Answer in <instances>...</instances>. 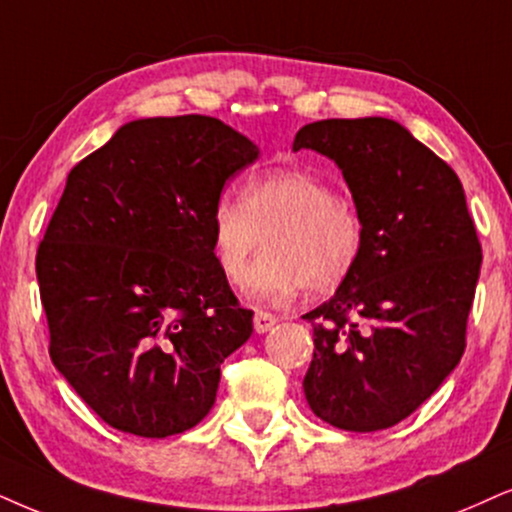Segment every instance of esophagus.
<instances>
[{"label":"esophagus","mask_w":512,"mask_h":512,"mask_svg":"<svg viewBox=\"0 0 512 512\" xmlns=\"http://www.w3.org/2000/svg\"><path fill=\"white\" fill-rule=\"evenodd\" d=\"M276 316L269 314V312H262V309H257L255 316H252V326H255L257 333H267L271 328L276 326Z\"/></svg>","instance_id":"esophagus-1"}]
</instances>
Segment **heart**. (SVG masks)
Here are the masks:
<instances>
[{"instance_id": "heart-1", "label": "heart", "mask_w": 512, "mask_h": 512, "mask_svg": "<svg viewBox=\"0 0 512 512\" xmlns=\"http://www.w3.org/2000/svg\"><path fill=\"white\" fill-rule=\"evenodd\" d=\"M265 236L268 255L247 267ZM215 262L260 302H283L307 288L331 293L357 267L364 219L331 181L295 167L250 174L241 198L222 196L210 212Z\"/></svg>"}]
</instances>
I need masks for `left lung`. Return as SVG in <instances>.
Returning a JSON list of instances; mask_svg holds the SVG:
<instances>
[{
	"label": "left lung",
	"instance_id": "obj_1",
	"mask_svg": "<svg viewBox=\"0 0 512 512\" xmlns=\"http://www.w3.org/2000/svg\"><path fill=\"white\" fill-rule=\"evenodd\" d=\"M300 148L340 167L364 219L357 267L304 314L314 328L304 397L333 428H392L465 352L482 245L461 179L387 118L312 122L295 134Z\"/></svg>",
	"mask_w": 512,
	"mask_h": 512
}]
</instances>
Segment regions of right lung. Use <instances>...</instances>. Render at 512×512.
<instances>
[{
  "mask_svg": "<svg viewBox=\"0 0 512 512\" xmlns=\"http://www.w3.org/2000/svg\"><path fill=\"white\" fill-rule=\"evenodd\" d=\"M257 146L208 115L122 125L68 174L37 248L49 357L115 430L170 437L208 416L252 333L212 252L210 212Z\"/></svg>",
  "mask_w": 512,
  "mask_h": 512,
  "instance_id": "add662e5",
  "label": "right lung"
}]
</instances>
